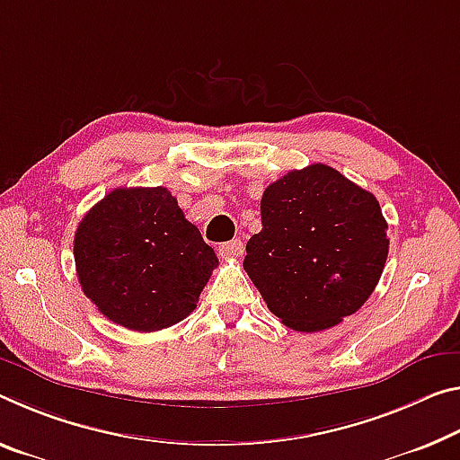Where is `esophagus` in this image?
<instances>
[{
    "label": "esophagus",
    "mask_w": 460,
    "mask_h": 460,
    "mask_svg": "<svg viewBox=\"0 0 460 460\" xmlns=\"http://www.w3.org/2000/svg\"><path fill=\"white\" fill-rule=\"evenodd\" d=\"M218 256H221V258H239V256H243L242 239H233V242L218 245Z\"/></svg>",
    "instance_id": "esophagus-1"
}]
</instances>
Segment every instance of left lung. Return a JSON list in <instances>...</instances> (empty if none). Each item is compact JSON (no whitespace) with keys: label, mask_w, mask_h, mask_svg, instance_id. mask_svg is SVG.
<instances>
[{"label":"left lung","mask_w":460,"mask_h":460,"mask_svg":"<svg viewBox=\"0 0 460 460\" xmlns=\"http://www.w3.org/2000/svg\"><path fill=\"white\" fill-rule=\"evenodd\" d=\"M260 210L243 268L284 325L322 332L367 303L389 253L375 194L313 164L270 184Z\"/></svg>","instance_id":"obj_1"}]
</instances>
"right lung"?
<instances>
[{
  "mask_svg": "<svg viewBox=\"0 0 460 460\" xmlns=\"http://www.w3.org/2000/svg\"><path fill=\"white\" fill-rule=\"evenodd\" d=\"M73 256L84 295L133 332H157L190 315L218 266L164 186L106 194L77 225Z\"/></svg>",
  "mask_w": 460,
  "mask_h": 460,
  "instance_id": "obj_1",
  "label": "right lung"
}]
</instances>
